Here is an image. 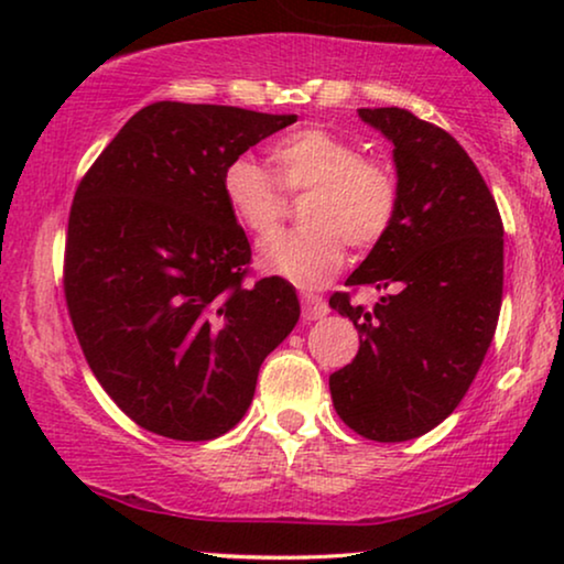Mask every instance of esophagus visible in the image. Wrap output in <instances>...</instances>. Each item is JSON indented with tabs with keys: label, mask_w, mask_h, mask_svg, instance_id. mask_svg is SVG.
<instances>
[{
	"label": "esophagus",
	"mask_w": 564,
	"mask_h": 564,
	"mask_svg": "<svg viewBox=\"0 0 564 564\" xmlns=\"http://www.w3.org/2000/svg\"><path fill=\"white\" fill-rule=\"evenodd\" d=\"M300 303H303V318L305 321H321L328 315V305L326 300L318 297V295H303L300 297Z\"/></svg>",
	"instance_id": "34e87169"
}]
</instances>
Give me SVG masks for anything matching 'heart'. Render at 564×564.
Masks as SVG:
<instances>
[{
  "label": "heart",
  "mask_w": 564,
  "mask_h": 564,
  "mask_svg": "<svg viewBox=\"0 0 564 564\" xmlns=\"http://www.w3.org/2000/svg\"><path fill=\"white\" fill-rule=\"evenodd\" d=\"M280 182L305 192L303 228L259 246V267L297 288H321L344 264V241L369 249L388 234L398 213V182L388 166L367 161L357 143L323 128L290 133L274 145ZM228 210L253 236L282 218V192L269 169L251 156L230 161L220 180Z\"/></svg>",
  "instance_id": "1"
}]
</instances>
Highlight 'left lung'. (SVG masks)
Returning <instances> with one entry per match:
<instances>
[{
	"instance_id": "1",
	"label": "left lung",
	"mask_w": 564,
	"mask_h": 564,
	"mask_svg": "<svg viewBox=\"0 0 564 564\" xmlns=\"http://www.w3.org/2000/svg\"><path fill=\"white\" fill-rule=\"evenodd\" d=\"M392 143L398 213L346 284L390 290L372 311L336 292L359 351L330 375L346 426L408 442L438 426L473 384L503 297V223L488 184L446 130L400 107H361Z\"/></svg>"
}]
</instances>
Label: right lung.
<instances>
[{"label": "right lung", "mask_w": 564, "mask_h": 564, "mask_svg": "<svg viewBox=\"0 0 564 564\" xmlns=\"http://www.w3.org/2000/svg\"><path fill=\"white\" fill-rule=\"evenodd\" d=\"M295 120L149 105L76 189L68 315L99 384L145 431L176 442L226 434L249 411L261 361L295 328L290 282L243 284L251 246L220 189L230 161Z\"/></svg>", "instance_id": "right-lung-1"}]
</instances>
